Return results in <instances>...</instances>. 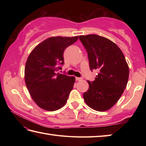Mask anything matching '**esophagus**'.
Here are the masks:
<instances>
[{"label":"esophagus","instance_id":"34e87169","mask_svg":"<svg viewBox=\"0 0 146 146\" xmlns=\"http://www.w3.org/2000/svg\"><path fill=\"white\" fill-rule=\"evenodd\" d=\"M76 81H80V80H82L83 78H79V77H76L75 78Z\"/></svg>","mask_w":146,"mask_h":146}]
</instances>
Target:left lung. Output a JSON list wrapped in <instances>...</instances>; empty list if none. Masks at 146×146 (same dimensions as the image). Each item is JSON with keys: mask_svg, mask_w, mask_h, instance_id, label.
Instances as JSON below:
<instances>
[{"mask_svg": "<svg viewBox=\"0 0 146 146\" xmlns=\"http://www.w3.org/2000/svg\"><path fill=\"white\" fill-rule=\"evenodd\" d=\"M88 53L90 70H97L94 81H87L89 89L83 94L85 103L95 110L110 109L119 100L127 84L129 69L117 45L96 35L80 36Z\"/></svg>", "mask_w": 146, "mask_h": 146, "instance_id": "8db88e82", "label": "left lung"}]
</instances>
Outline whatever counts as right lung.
I'll return each mask as SVG.
<instances>
[{
  "label": "right lung",
  "instance_id": "right-lung-1",
  "mask_svg": "<svg viewBox=\"0 0 146 146\" xmlns=\"http://www.w3.org/2000/svg\"><path fill=\"white\" fill-rule=\"evenodd\" d=\"M78 36L51 37L31 52L25 70L26 85L35 103L42 109L55 111L66 103L75 78L57 73L64 64L63 52Z\"/></svg>",
  "mask_w": 146,
  "mask_h": 146
}]
</instances>
